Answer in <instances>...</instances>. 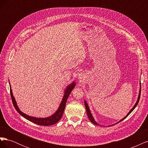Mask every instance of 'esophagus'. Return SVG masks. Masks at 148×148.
Listing matches in <instances>:
<instances>
[{"label": "esophagus", "instance_id": "esophagus-1", "mask_svg": "<svg viewBox=\"0 0 148 148\" xmlns=\"http://www.w3.org/2000/svg\"><path fill=\"white\" fill-rule=\"evenodd\" d=\"M79 78H80V77H82V75L81 74H79Z\"/></svg>", "mask_w": 148, "mask_h": 148}]
</instances>
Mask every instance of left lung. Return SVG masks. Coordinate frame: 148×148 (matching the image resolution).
Here are the masks:
<instances>
[{"mask_svg":"<svg viewBox=\"0 0 148 148\" xmlns=\"http://www.w3.org/2000/svg\"><path fill=\"white\" fill-rule=\"evenodd\" d=\"M141 84V83H140ZM140 95H141V88H140V93H139V95H138V100H137V101H136V104H135V106H133V108L130 110V111L128 113V114L125 116V117L123 118V119H122V120H120L119 122H118V123H119V122H120L121 121H122L123 120H124L125 118L126 117H127V116L130 114L135 109V107H136V106L138 105V102H139V101H140ZM84 105H85V107H86V113H87V115H88V118H89V120L91 121V122L92 123H94V124H95V125H98L99 124H98L96 121L95 120V119H94V118H93V117H92V114H91V112H90V110H89V106H88V104H87V102H86V101H84Z\"/></svg>","mask_w":148,"mask_h":148,"instance_id":"obj_1","label":"left lung"}]
</instances>
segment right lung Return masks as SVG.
I'll list each match as a JSON object with an SVG mask.
<instances>
[{
	"label": "right lung",
	"instance_id": "add662e5",
	"mask_svg": "<svg viewBox=\"0 0 148 148\" xmlns=\"http://www.w3.org/2000/svg\"><path fill=\"white\" fill-rule=\"evenodd\" d=\"M75 86V83L73 82L71 84H70L69 86H67L66 88L65 91V94L63 99H62V101L60 103V106L59 107V109L56 112V113L53 114L52 115L50 116V117H47V118H37V117H31V116H29L28 115H26L24 113L22 112L19 109L18 107L16 101L14 97L13 96L12 94V91L11 88H10V96L12 97V100L13 106L15 108L16 110L18 112L21 116H23V117L28 120L30 122L34 123L37 125H42V126H49V125H52L53 124H55L57 123L60 120V119L62 117V115L64 114V112L65 110V107L66 105V102L67 101V99L70 95V94L71 93V91L73 90L74 87Z\"/></svg>",
	"mask_w": 148,
	"mask_h": 148
}]
</instances>
